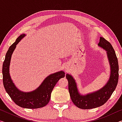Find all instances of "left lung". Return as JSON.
Here are the masks:
<instances>
[{"mask_svg":"<svg viewBox=\"0 0 122 122\" xmlns=\"http://www.w3.org/2000/svg\"><path fill=\"white\" fill-rule=\"evenodd\" d=\"M98 46L106 51L110 68L109 80L102 88L85 95L81 94L73 76L69 74H66V78L68 81V90L71 100L74 104L80 109H90L102 106L110 97L118 83V60L112 45L104 38L100 37Z\"/></svg>","mask_w":122,"mask_h":122,"instance_id":"8db88e82","label":"left lung"}]
</instances>
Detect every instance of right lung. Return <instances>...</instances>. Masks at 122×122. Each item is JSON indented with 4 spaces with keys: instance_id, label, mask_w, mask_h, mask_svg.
Listing matches in <instances>:
<instances>
[{
    "instance_id": "obj_1",
    "label": "right lung",
    "mask_w": 122,
    "mask_h": 122,
    "mask_svg": "<svg viewBox=\"0 0 122 122\" xmlns=\"http://www.w3.org/2000/svg\"><path fill=\"white\" fill-rule=\"evenodd\" d=\"M25 34H21L9 48L5 55L3 65V81L6 92L13 102L20 107L27 109H37L44 107L48 104L51 98V92L59 80L65 77L62 71L48 75L36 89L30 92H22L16 87L10 74V66L12 55L16 46Z\"/></svg>"
}]
</instances>
